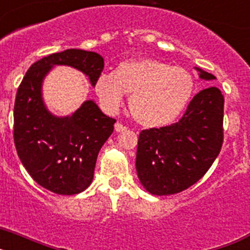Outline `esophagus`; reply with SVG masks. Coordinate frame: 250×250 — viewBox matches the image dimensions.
Masks as SVG:
<instances>
[{
	"label": "esophagus",
	"mask_w": 250,
	"mask_h": 250,
	"mask_svg": "<svg viewBox=\"0 0 250 250\" xmlns=\"http://www.w3.org/2000/svg\"><path fill=\"white\" fill-rule=\"evenodd\" d=\"M127 127L125 126V125H124V124H121V123H116L115 124V130H116V131L118 132H123V131H125V130H126Z\"/></svg>",
	"instance_id": "obj_1"
}]
</instances>
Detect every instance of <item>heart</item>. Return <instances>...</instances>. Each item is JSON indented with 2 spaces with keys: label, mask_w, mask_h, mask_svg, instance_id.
<instances>
[{
  "label": "heart",
  "mask_w": 250,
  "mask_h": 250,
  "mask_svg": "<svg viewBox=\"0 0 250 250\" xmlns=\"http://www.w3.org/2000/svg\"><path fill=\"white\" fill-rule=\"evenodd\" d=\"M195 79L187 68L155 59L126 60L114 72H104L95 83L101 104L114 111L130 95L132 119L145 127L173 123L187 109L195 94Z\"/></svg>",
  "instance_id": "b5f03b06"
}]
</instances>
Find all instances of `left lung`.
<instances>
[{"instance_id":"8db88e82","label":"left lung","mask_w":250,"mask_h":250,"mask_svg":"<svg viewBox=\"0 0 250 250\" xmlns=\"http://www.w3.org/2000/svg\"><path fill=\"white\" fill-rule=\"evenodd\" d=\"M200 77L215 76L202 71ZM224 96L215 86L202 90L183 118L169 126L143 130L139 135L136 171L154 195L180 193L205 175L224 141Z\"/></svg>"}]
</instances>
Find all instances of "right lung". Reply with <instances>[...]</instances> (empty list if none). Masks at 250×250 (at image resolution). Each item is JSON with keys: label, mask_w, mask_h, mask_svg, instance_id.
<instances>
[{"label": "right lung", "mask_w": 250, "mask_h": 250, "mask_svg": "<svg viewBox=\"0 0 250 250\" xmlns=\"http://www.w3.org/2000/svg\"><path fill=\"white\" fill-rule=\"evenodd\" d=\"M54 65L79 68L95 85L104 60L96 52L70 48L32 63L16 94L13 140L20 160L37 184L60 195H72L91 184L99 151L116 120L91 100L71 116H52L41 99V83Z\"/></svg>", "instance_id": "1"}]
</instances>
